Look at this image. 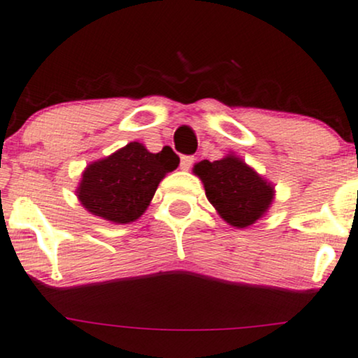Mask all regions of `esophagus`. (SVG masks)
Instances as JSON below:
<instances>
[{
    "label": "esophagus",
    "mask_w": 358,
    "mask_h": 358,
    "mask_svg": "<svg viewBox=\"0 0 358 358\" xmlns=\"http://www.w3.org/2000/svg\"><path fill=\"white\" fill-rule=\"evenodd\" d=\"M192 164H194V157H191V155H186V157L180 159V164H179L180 171H189Z\"/></svg>",
    "instance_id": "34e87169"
}]
</instances>
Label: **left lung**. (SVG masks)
Listing matches in <instances>:
<instances>
[{"label":"left lung","instance_id":"1","mask_svg":"<svg viewBox=\"0 0 358 358\" xmlns=\"http://www.w3.org/2000/svg\"><path fill=\"white\" fill-rule=\"evenodd\" d=\"M192 172L203 182L216 213L240 230L259 222L274 201V184L231 152L215 162L201 160Z\"/></svg>","mask_w":358,"mask_h":358}]
</instances>
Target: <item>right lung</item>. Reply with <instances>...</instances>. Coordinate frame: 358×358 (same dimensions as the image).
I'll return each instance as SVG.
<instances>
[{
	"instance_id": "add662e5",
	"label": "right lung",
	"mask_w": 358,
	"mask_h": 358,
	"mask_svg": "<svg viewBox=\"0 0 358 358\" xmlns=\"http://www.w3.org/2000/svg\"><path fill=\"white\" fill-rule=\"evenodd\" d=\"M178 166L172 148L152 154L143 143L130 142L84 169L76 196L91 215L116 224L131 223L145 213L160 180Z\"/></svg>"
}]
</instances>
